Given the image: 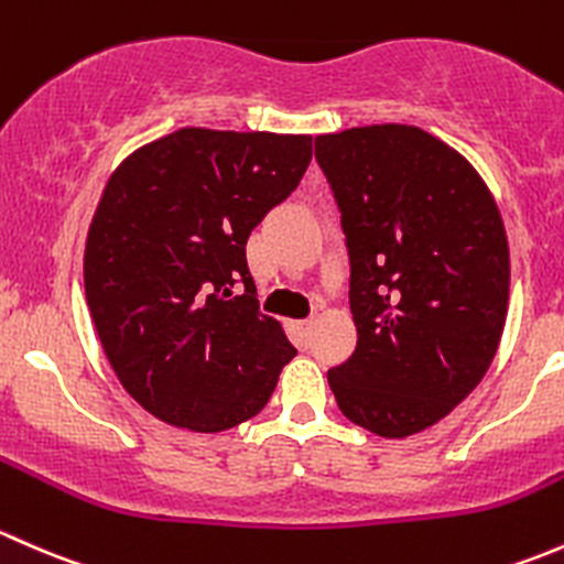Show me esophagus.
Masks as SVG:
<instances>
[{"label": "esophagus", "mask_w": 564, "mask_h": 564, "mask_svg": "<svg viewBox=\"0 0 564 564\" xmlns=\"http://www.w3.org/2000/svg\"><path fill=\"white\" fill-rule=\"evenodd\" d=\"M312 325H315V321H299V323H295V328H299L301 330V334H310V330H312Z\"/></svg>", "instance_id": "esophagus-1"}]
</instances>
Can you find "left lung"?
Instances as JSON below:
<instances>
[{
    "instance_id": "obj_1",
    "label": "left lung",
    "mask_w": 564,
    "mask_h": 564,
    "mask_svg": "<svg viewBox=\"0 0 564 564\" xmlns=\"http://www.w3.org/2000/svg\"><path fill=\"white\" fill-rule=\"evenodd\" d=\"M350 258L356 352L339 410L380 437L434 426L484 380L508 315L502 217L462 154L408 124L315 138Z\"/></svg>"
}]
</instances>
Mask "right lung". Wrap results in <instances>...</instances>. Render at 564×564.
I'll list each match as a JSON object with an SVG mask.
<instances>
[{
  "instance_id": "obj_1",
  "label": "right lung",
  "mask_w": 564,
  "mask_h": 564,
  "mask_svg": "<svg viewBox=\"0 0 564 564\" xmlns=\"http://www.w3.org/2000/svg\"><path fill=\"white\" fill-rule=\"evenodd\" d=\"M310 160V135L182 127L108 178L86 304L124 391L160 421L225 432L269 404L295 347L260 312L247 239Z\"/></svg>"
}]
</instances>
